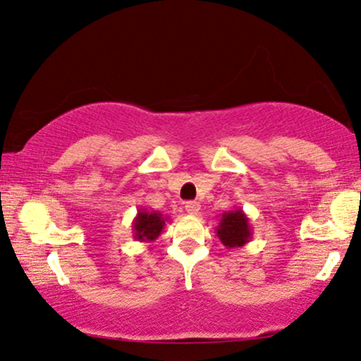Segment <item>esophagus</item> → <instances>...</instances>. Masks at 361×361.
I'll list each match as a JSON object with an SVG mask.
<instances>
[{
  "mask_svg": "<svg viewBox=\"0 0 361 361\" xmlns=\"http://www.w3.org/2000/svg\"><path fill=\"white\" fill-rule=\"evenodd\" d=\"M185 210L190 215H197L200 212V204L195 202V200H190V202L185 204Z\"/></svg>",
  "mask_w": 361,
  "mask_h": 361,
  "instance_id": "1",
  "label": "esophagus"
}]
</instances>
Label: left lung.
Returning <instances> with one entry per match:
<instances>
[{
	"label": "left lung",
	"mask_w": 361,
	"mask_h": 361,
	"mask_svg": "<svg viewBox=\"0 0 361 361\" xmlns=\"http://www.w3.org/2000/svg\"><path fill=\"white\" fill-rule=\"evenodd\" d=\"M219 240L231 249H240L252 238V226L247 214L242 209H233L224 212L219 226L215 227Z\"/></svg>",
	"instance_id": "8db88e82"
}]
</instances>
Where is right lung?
I'll return each mask as SVG.
<instances>
[{"instance_id": "right-lung-1", "label": "right lung", "mask_w": 361, "mask_h": 361, "mask_svg": "<svg viewBox=\"0 0 361 361\" xmlns=\"http://www.w3.org/2000/svg\"><path fill=\"white\" fill-rule=\"evenodd\" d=\"M167 221H169V217H164L156 210L147 212L146 209H139L133 221V237L139 242H154L162 233Z\"/></svg>"}]
</instances>
